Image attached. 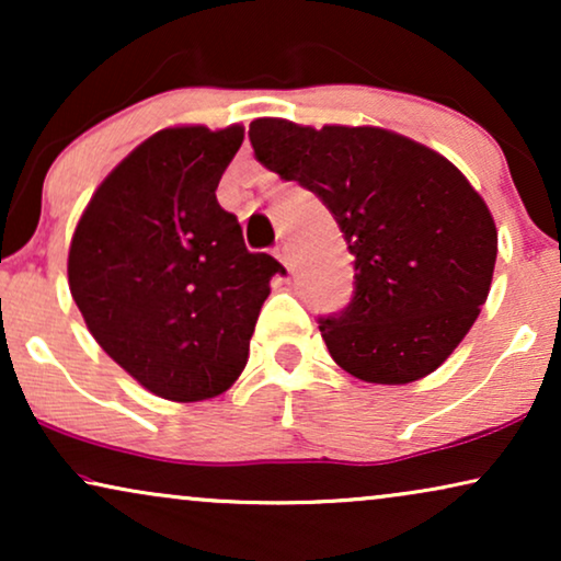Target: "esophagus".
Listing matches in <instances>:
<instances>
[{"label": "esophagus", "instance_id": "obj_1", "mask_svg": "<svg viewBox=\"0 0 561 561\" xmlns=\"http://www.w3.org/2000/svg\"><path fill=\"white\" fill-rule=\"evenodd\" d=\"M273 255L278 257L280 263L288 267V271H290V267H294V252H290V248H288L286 242H278V244H275V248H273Z\"/></svg>", "mask_w": 561, "mask_h": 561}]
</instances>
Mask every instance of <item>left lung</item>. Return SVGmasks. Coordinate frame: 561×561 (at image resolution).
<instances>
[{
  "instance_id": "1",
  "label": "left lung",
  "mask_w": 561,
  "mask_h": 561,
  "mask_svg": "<svg viewBox=\"0 0 561 561\" xmlns=\"http://www.w3.org/2000/svg\"><path fill=\"white\" fill-rule=\"evenodd\" d=\"M248 135L267 171L319 196L355 257L352 301L319 317L334 363L380 386L434 373L493 280L495 221L470 181L439 152L380 127L265 117Z\"/></svg>"
}]
</instances>
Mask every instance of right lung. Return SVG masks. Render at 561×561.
<instances>
[{
	"mask_svg": "<svg viewBox=\"0 0 561 561\" xmlns=\"http://www.w3.org/2000/svg\"><path fill=\"white\" fill-rule=\"evenodd\" d=\"M244 129L168 127L106 175L76 227L68 286L89 332L168 401H206L248 365L275 273L244 248L217 186Z\"/></svg>",
	"mask_w": 561,
	"mask_h": 561,
	"instance_id": "add662e5",
	"label": "right lung"
}]
</instances>
